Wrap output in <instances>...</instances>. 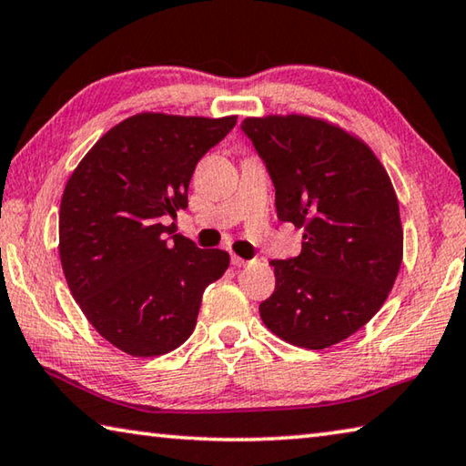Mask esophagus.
<instances>
[{"instance_id":"esophagus-1","label":"esophagus","mask_w":466,"mask_h":466,"mask_svg":"<svg viewBox=\"0 0 466 466\" xmlns=\"http://www.w3.org/2000/svg\"><path fill=\"white\" fill-rule=\"evenodd\" d=\"M252 263L255 261H250V258H242L238 255H232V265H236V267H248Z\"/></svg>"}]
</instances>
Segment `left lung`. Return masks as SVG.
I'll use <instances>...</instances> for the list:
<instances>
[{
    "mask_svg": "<svg viewBox=\"0 0 466 466\" xmlns=\"http://www.w3.org/2000/svg\"><path fill=\"white\" fill-rule=\"evenodd\" d=\"M242 131L275 185L281 222L302 252L271 261L265 327L304 350H327L382 309L403 263V226L390 177L356 133L310 115L247 116Z\"/></svg>",
    "mask_w": 466,
    "mask_h": 466,
    "instance_id": "1",
    "label": "left lung"
}]
</instances>
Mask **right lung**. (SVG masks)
<instances>
[{
  "label": "right lung",
  "instance_id": "obj_1",
  "mask_svg": "<svg viewBox=\"0 0 466 466\" xmlns=\"http://www.w3.org/2000/svg\"><path fill=\"white\" fill-rule=\"evenodd\" d=\"M238 116L137 113L108 129L67 178L59 257L84 317L133 358L164 356L191 337L205 288L230 255L197 248L164 226L187 208L197 162Z\"/></svg>",
  "mask_w": 466,
  "mask_h": 466
}]
</instances>
